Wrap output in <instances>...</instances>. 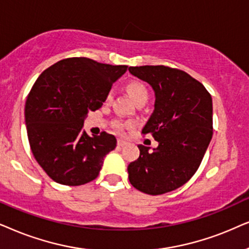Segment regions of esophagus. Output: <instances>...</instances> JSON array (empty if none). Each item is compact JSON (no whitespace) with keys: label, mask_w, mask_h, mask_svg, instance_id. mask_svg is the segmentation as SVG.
<instances>
[{"label":"esophagus","mask_w":249,"mask_h":249,"mask_svg":"<svg viewBox=\"0 0 249 249\" xmlns=\"http://www.w3.org/2000/svg\"><path fill=\"white\" fill-rule=\"evenodd\" d=\"M127 142L124 141V140H118L117 141V145L118 147H124V145H126Z\"/></svg>","instance_id":"esophagus-1"}]
</instances>
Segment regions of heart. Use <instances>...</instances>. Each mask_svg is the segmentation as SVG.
<instances>
[{
	"label": "heart",
	"mask_w": 249,
	"mask_h": 249,
	"mask_svg": "<svg viewBox=\"0 0 249 249\" xmlns=\"http://www.w3.org/2000/svg\"><path fill=\"white\" fill-rule=\"evenodd\" d=\"M126 92L135 105L142 101L144 102L148 101L149 93L143 83L138 82V81H132L130 83H127ZM111 99H112V93L111 92H109L107 97H106V102H110ZM128 126H131V124H123L122 122H118V121L115 122V127L117 128V130H123L124 127H128Z\"/></svg>",
	"instance_id": "1"
}]
</instances>
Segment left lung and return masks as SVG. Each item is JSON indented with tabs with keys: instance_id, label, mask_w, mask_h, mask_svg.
Returning <instances> with one entry per match:
<instances>
[{
	"instance_id": "1",
	"label": "left lung",
	"mask_w": 249,
	"mask_h": 249,
	"mask_svg": "<svg viewBox=\"0 0 249 249\" xmlns=\"http://www.w3.org/2000/svg\"><path fill=\"white\" fill-rule=\"evenodd\" d=\"M155 93L154 111L142 128L158 142L128 164V180L148 195L180 188L196 173L213 135V102L205 86L180 69L165 66L130 67Z\"/></svg>"
}]
</instances>
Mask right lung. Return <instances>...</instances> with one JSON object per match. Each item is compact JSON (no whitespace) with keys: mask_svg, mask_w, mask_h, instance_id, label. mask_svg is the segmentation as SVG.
<instances>
[{"mask_svg":"<svg viewBox=\"0 0 249 249\" xmlns=\"http://www.w3.org/2000/svg\"><path fill=\"white\" fill-rule=\"evenodd\" d=\"M127 66L100 64L88 58L58 61L36 79L25 106L32 152L57 183L81 185L99 175L104 159L116 148L112 134L90 137L84 121L99 109Z\"/></svg>","mask_w":249,"mask_h":249,"instance_id":"right-lung-1","label":"right lung"}]
</instances>
